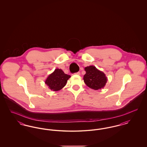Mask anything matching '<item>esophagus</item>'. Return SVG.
<instances>
[{
  "label": "esophagus",
  "mask_w": 147,
  "mask_h": 147,
  "mask_svg": "<svg viewBox=\"0 0 147 147\" xmlns=\"http://www.w3.org/2000/svg\"><path fill=\"white\" fill-rule=\"evenodd\" d=\"M75 74H77V75H80V73L79 71H78V72H77L76 73H75Z\"/></svg>",
  "instance_id": "obj_1"
}]
</instances>
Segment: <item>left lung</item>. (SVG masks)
Instances as JSON below:
<instances>
[{"label":"left lung","instance_id":"1","mask_svg":"<svg viewBox=\"0 0 147 147\" xmlns=\"http://www.w3.org/2000/svg\"><path fill=\"white\" fill-rule=\"evenodd\" d=\"M86 71L83 77L84 83L90 88L97 90L103 89L107 82V77L102 71L95 66L90 65L85 67Z\"/></svg>","mask_w":147,"mask_h":147}]
</instances>
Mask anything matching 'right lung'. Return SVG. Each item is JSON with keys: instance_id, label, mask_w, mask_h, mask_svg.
Listing matches in <instances>:
<instances>
[{"instance_id": "1", "label": "right lung", "mask_w": 147, "mask_h": 147, "mask_svg": "<svg viewBox=\"0 0 147 147\" xmlns=\"http://www.w3.org/2000/svg\"><path fill=\"white\" fill-rule=\"evenodd\" d=\"M70 77L69 75L65 74L62 69L57 68L49 74L45 83L51 90L59 91L65 86Z\"/></svg>"}]
</instances>
